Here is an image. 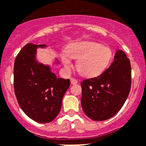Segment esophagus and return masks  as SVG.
<instances>
[{
	"label": "esophagus",
	"instance_id": "esophagus-1",
	"mask_svg": "<svg viewBox=\"0 0 146 146\" xmlns=\"http://www.w3.org/2000/svg\"><path fill=\"white\" fill-rule=\"evenodd\" d=\"M71 84L74 85V84H78V80L74 79V78H71Z\"/></svg>",
	"mask_w": 146,
	"mask_h": 146
}]
</instances>
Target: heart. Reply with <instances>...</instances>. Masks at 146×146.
I'll list each match as a JSON object with an SVG mask.
<instances>
[{
    "mask_svg": "<svg viewBox=\"0 0 146 146\" xmlns=\"http://www.w3.org/2000/svg\"><path fill=\"white\" fill-rule=\"evenodd\" d=\"M68 57L78 60L76 67L81 75L92 78L103 73L113 60V52L108 47L92 42H79L69 44L66 54L61 56L62 64L70 68L72 63Z\"/></svg>",
    "mask_w": 146,
    "mask_h": 146,
    "instance_id": "heart-1",
    "label": "heart"
}]
</instances>
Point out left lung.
I'll use <instances>...</instances> for the list:
<instances>
[{
	"label": "left lung",
	"instance_id": "1",
	"mask_svg": "<svg viewBox=\"0 0 146 146\" xmlns=\"http://www.w3.org/2000/svg\"><path fill=\"white\" fill-rule=\"evenodd\" d=\"M81 106L94 121H104L117 113L129 95L131 67L123 50H117L109 68L96 78L81 82Z\"/></svg>",
	"mask_w": 146,
	"mask_h": 146
}]
</instances>
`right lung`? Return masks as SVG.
<instances>
[{"instance_id": "right-lung-1", "label": "right lung", "mask_w": 146, "mask_h": 146, "mask_svg": "<svg viewBox=\"0 0 146 146\" xmlns=\"http://www.w3.org/2000/svg\"><path fill=\"white\" fill-rule=\"evenodd\" d=\"M46 47L28 43L20 50L14 63L17 101L25 113L38 123H48L57 116L62 98L70 86L69 79L56 78L48 65L37 60V48Z\"/></svg>"}]
</instances>
